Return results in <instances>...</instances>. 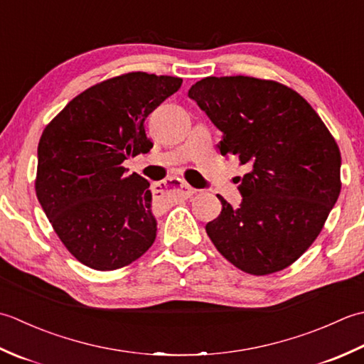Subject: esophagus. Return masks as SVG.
I'll use <instances>...</instances> for the list:
<instances>
[{"label": "esophagus", "mask_w": 364, "mask_h": 364, "mask_svg": "<svg viewBox=\"0 0 364 364\" xmlns=\"http://www.w3.org/2000/svg\"><path fill=\"white\" fill-rule=\"evenodd\" d=\"M163 185H165V188L174 191L176 195H179L182 198H191L193 195H195V188H191L187 182H183L181 179H176V177H169V179L163 182Z\"/></svg>", "instance_id": "1"}]
</instances>
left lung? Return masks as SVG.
I'll list each match as a JSON object with an SVG mask.
<instances>
[{
  "mask_svg": "<svg viewBox=\"0 0 364 364\" xmlns=\"http://www.w3.org/2000/svg\"><path fill=\"white\" fill-rule=\"evenodd\" d=\"M188 97L223 133L220 152L239 159L242 203L225 198L207 235L229 262L269 275L316 240L341 191V154L313 107L294 89L253 77H207Z\"/></svg>",
  "mask_w": 364,
  "mask_h": 364,
  "instance_id": "8db88e82",
  "label": "left lung"
}]
</instances>
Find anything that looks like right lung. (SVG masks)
Listing matches in <instances>:
<instances>
[{
  "label": "right lung",
  "mask_w": 364,
  "mask_h": 364,
  "mask_svg": "<svg viewBox=\"0 0 364 364\" xmlns=\"http://www.w3.org/2000/svg\"><path fill=\"white\" fill-rule=\"evenodd\" d=\"M182 78L132 72L86 89L43 130L36 195L55 232L81 264L116 270L157 235L149 182L122 163L152 149L144 121Z\"/></svg>",
  "instance_id": "right-lung-1"
}]
</instances>
